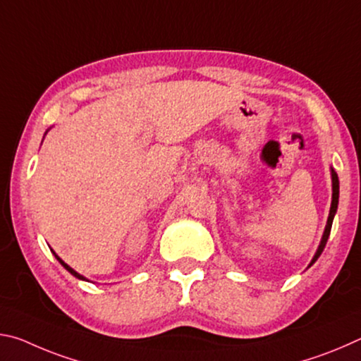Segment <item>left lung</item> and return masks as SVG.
Wrapping results in <instances>:
<instances>
[{
  "mask_svg": "<svg viewBox=\"0 0 361 361\" xmlns=\"http://www.w3.org/2000/svg\"><path fill=\"white\" fill-rule=\"evenodd\" d=\"M331 178H333V200H331V209H329V216H328V223H326V228L325 232H323V239L320 242V247L317 250V253L314 256V259L310 261L309 266H312L314 262L319 259V256L322 255L323 248H325L326 242H328V237H329V232H331V224H333V218L336 215V210H338V202H339V180H338V173L334 172L331 169Z\"/></svg>",
  "mask_w": 361,
  "mask_h": 361,
  "instance_id": "8db88e82",
  "label": "left lung"
}]
</instances>
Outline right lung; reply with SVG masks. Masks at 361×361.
Wrapping results in <instances>:
<instances>
[{
	"mask_svg": "<svg viewBox=\"0 0 361 361\" xmlns=\"http://www.w3.org/2000/svg\"><path fill=\"white\" fill-rule=\"evenodd\" d=\"M56 258H57V259H59V262H60V264H62V266H63V267H65V269H66V271H68V272H70V274H73V276H75V277H78V279H81V280H85V279H84V277H82V276H79V274H78V272H76V271H73V269H71V267H70V266H68V264H66V262H63V261H62V259H60V258H59V256H57V255H56Z\"/></svg>",
	"mask_w": 361,
	"mask_h": 361,
	"instance_id": "right-lung-1",
	"label": "right lung"
}]
</instances>
